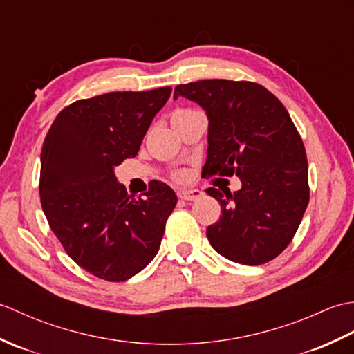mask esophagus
I'll return each instance as SVG.
<instances>
[{
    "instance_id": "obj_1",
    "label": "esophagus",
    "mask_w": 354,
    "mask_h": 354,
    "mask_svg": "<svg viewBox=\"0 0 354 354\" xmlns=\"http://www.w3.org/2000/svg\"><path fill=\"white\" fill-rule=\"evenodd\" d=\"M202 193L198 189H185V190H179L178 192V198L184 199V201H198L202 198Z\"/></svg>"
}]
</instances>
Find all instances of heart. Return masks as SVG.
I'll return each mask as SVG.
<instances>
[{"label":"heart","instance_id":"heart-1","mask_svg":"<svg viewBox=\"0 0 354 354\" xmlns=\"http://www.w3.org/2000/svg\"><path fill=\"white\" fill-rule=\"evenodd\" d=\"M184 111H187V109H178L176 112H184Z\"/></svg>","mask_w":354,"mask_h":354}]
</instances>
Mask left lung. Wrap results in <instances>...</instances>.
Masks as SVG:
<instances>
[{
  "label": "left lung",
  "mask_w": 354,
  "mask_h": 354,
  "mask_svg": "<svg viewBox=\"0 0 354 354\" xmlns=\"http://www.w3.org/2000/svg\"><path fill=\"white\" fill-rule=\"evenodd\" d=\"M196 102L208 117L202 176H232L242 189L221 193L222 216L207 228L214 250L231 261L257 266L280 255L309 204L307 156L283 103L265 86L212 79L178 85L173 97Z\"/></svg>",
  "instance_id": "8db88e82"
}]
</instances>
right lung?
Instances as JSON below:
<instances>
[{"label": "right lung", "mask_w": 354, "mask_h": 354, "mask_svg": "<svg viewBox=\"0 0 354 354\" xmlns=\"http://www.w3.org/2000/svg\"><path fill=\"white\" fill-rule=\"evenodd\" d=\"M171 93H108L59 112L44 140L39 194L50 228L86 272L126 281L153 260L176 205L167 184L152 181L141 198L127 194L114 167L138 153Z\"/></svg>", "instance_id": "add662e5"}]
</instances>
